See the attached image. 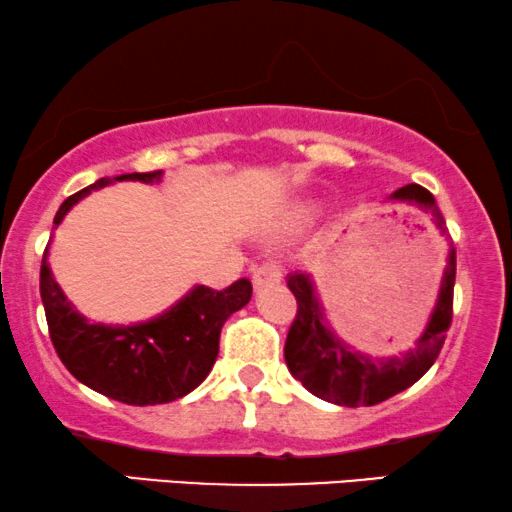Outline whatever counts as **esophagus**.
I'll return each instance as SVG.
<instances>
[{
  "label": "esophagus",
  "mask_w": 512,
  "mask_h": 512,
  "mask_svg": "<svg viewBox=\"0 0 512 512\" xmlns=\"http://www.w3.org/2000/svg\"><path fill=\"white\" fill-rule=\"evenodd\" d=\"M281 281V269L272 262H264L257 269H252V286L260 291V288L267 286H276Z\"/></svg>",
  "instance_id": "34e87169"
}]
</instances>
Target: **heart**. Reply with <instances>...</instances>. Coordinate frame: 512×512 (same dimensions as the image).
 <instances>
[{
	"instance_id": "1",
	"label": "heart",
	"mask_w": 512,
	"mask_h": 512,
	"mask_svg": "<svg viewBox=\"0 0 512 512\" xmlns=\"http://www.w3.org/2000/svg\"><path fill=\"white\" fill-rule=\"evenodd\" d=\"M298 214H300V217H310V214H312V207H300V209H298Z\"/></svg>"
}]
</instances>
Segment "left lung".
<instances>
[{
	"instance_id": "1",
	"label": "left lung",
	"mask_w": 512,
	"mask_h": 512,
	"mask_svg": "<svg viewBox=\"0 0 512 512\" xmlns=\"http://www.w3.org/2000/svg\"><path fill=\"white\" fill-rule=\"evenodd\" d=\"M391 200L417 205L432 214V221L443 236H446V221L441 209L436 207L434 195L427 188L408 183L391 195ZM288 288L298 300V315H295L291 331H288L286 365L291 374L307 391L329 403L357 408V405H377L381 400L396 396L410 389L417 379L427 374L439 357L446 331L453 319V286H455V250H448L446 269L441 276L439 298L434 312L424 326L417 346L403 355L393 357H369L348 348L346 343L331 331L324 319V307L315 293V283L310 274L293 272L288 274Z\"/></svg>"
}]
</instances>
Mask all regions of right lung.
<instances>
[{
  "label": "right lung",
  "instance_id": "obj_1",
  "mask_svg": "<svg viewBox=\"0 0 512 512\" xmlns=\"http://www.w3.org/2000/svg\"><path fill=\"white\" fill-rule=\"evenodd\" d=\"M114 181L159 183L162 171L100 178L66 197L54 224H61L85 195ZM47 250L40 267V295L54 350L80 384L126 405L171 403L197 389L217 362L221 326L248 305L252 295L248 279H238L224 291L193 286L176 305L147 322L92 324L54 281Z\"/></svg>",
  "mask_w": 512,
  "mask_h": 512
}]
</instances>
